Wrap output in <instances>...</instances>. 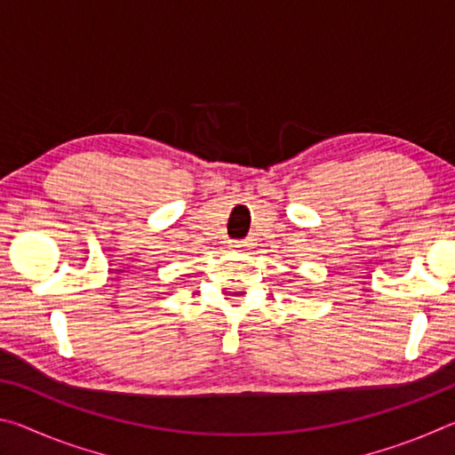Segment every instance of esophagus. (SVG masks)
<instances>
[{
	"label": "esophagus",
	"mask_w": 455,
	"mask_h": 455,
	"mask_svg": "<svg viewBox=\"0 0 455 455\" xmlns=\"http://www.w3.org/2000/svg\"><path fill=\"white\" fill-rule=\"evenodd\" d=\"M230 249H235V251H246L251 246V243L249 241H230Z\"/></svg>",
	"instance_id": "esophagus-1"
}]
</instances>
